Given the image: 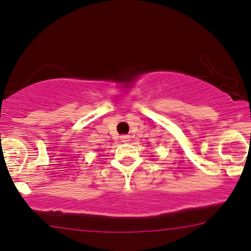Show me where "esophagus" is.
I'll list each match as a JSON object with an SVG mask.
<instances>
[{
  "label": "esophagus",
  "instance_id": "obj_1",
  "mask_svg": "<svg viewBox=\"0 0 251 251\" xmlns=\"http://www.w3.org/2000/svg\"><path fill=\"white\" fill-rule=\"evenodd\" d=\"M120 139H121V142H123V143L130 142V137H128V136H121Z\"/></svg>",
  "mask_w": 251,
  "mask_h": 251
}]
</instances>
